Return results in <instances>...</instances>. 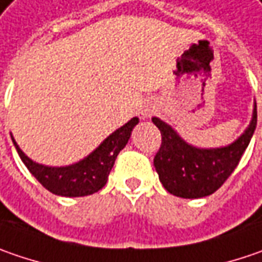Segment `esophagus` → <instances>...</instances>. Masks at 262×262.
Masks as SVG:
<instances>
[{"mask_svg":"<svg viewBox=\"0 0 262 262\" xmlns=\"http://www.w3.org/2000/svg\"><path fill=\"white\" fill-rule=\"evenodd\" d=\"M152 113H154V108L152 107H148V105H143L142 110H141V114H142L143 117H149Z\"/></svg>","mask_w":262,"mask_h":262,"instance_id":"34e87169","label":"esophagus"}]
</instances>
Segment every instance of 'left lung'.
Wrapping results in <instances>:
<instances>
[{"label":"left lung","instance_id":"obj_1","mask_svg":"<svg viewBox=\"0 0 262 262\" xmlns=\"http://www.w3.org/2000/svg\"><path fill=\"white\" fill-rule=\"evenodd\" d=\"M161 132V146L154 157L160 182L180 198H202L214 193L237 167L256 127V104L248 129L223 148H196L185 142L163 120L152 117Z\"/></svg>","mask_w":262,"mask_h":262}]
</instances>
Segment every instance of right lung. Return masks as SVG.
<instances>
[{"mask_svg": "<svg viewBox=\"0 0 262 262\" xmlns=\"http://www.w3.org/2000/svg\"><path fill=\"white\" fill-rule=\"evenodd\" d=\"M138 123L139 119L133 117L124 126L113 132L94 152L89 154L79 163L66 167H48L32 161L20 149L13 136L11 139L17 149L18 157L43 188L48 189L54 195L74 198L92 195L105 186L117 155L126 146L132 130Z\"/></svg>", "mask_w": 262, "mask_h": 262, "instance_id": "1", "label": "right lung"}]
</instances>
